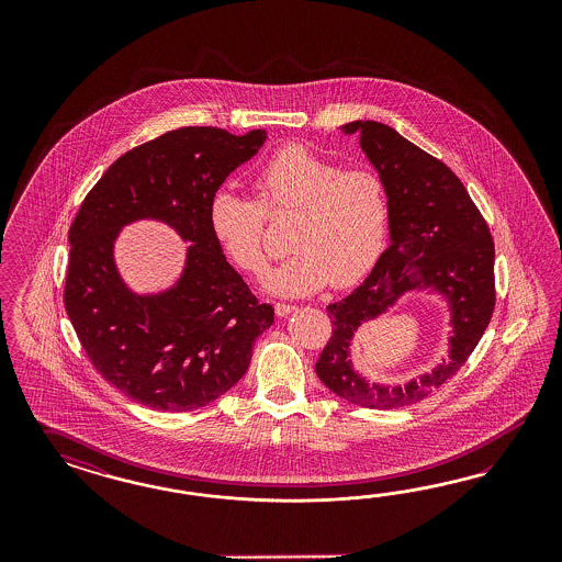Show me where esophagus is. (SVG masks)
Returning <instances> with one entry per match:
<instances>
[{"label":"esophagus","instance_id":"34e87169","mask_svg":"<svg viewBox=\"0 0 562 562\" xmlns=\"http://www.w3.org/2000/svg\"><path fill=\"white\" fill-rule=\"evenodd\" d=\"M273 308H276V315H278V317H286V315H290V313H294V311H296V305H286V303H276V305H273Z\"/></svg>","mask_w":562,"mask_h":562}]
</instances>
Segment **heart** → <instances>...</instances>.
<instances>
[{
	"mask_svg": "<svg viewBox=\"0 0 562 562\" xmlns=\"http://www.w3.org/2000/svg\"><path fill=\"white\" fill-rule=\"evenodd\" d=\"M256 188L261 205L233 188L216 189L207 222L238 268L261 276L268 268L262 207L299 214L289 240L294 254L268 276L270 292L306 296L327 284L348 289L373 270L390 221L385 183L374 170L341 169L303 146H286L257 170Z\"/></svg>",
	"mask_w": 562,
	"mask_h": 562,
	"instance_id": "1",
	"label": "heart"
}]
</instances>
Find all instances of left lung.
I'll return each instance as SVG.
<instances>
[{
  "label": "left lung",
  "instance_id": "8db88e82",
  "mask_svg": "<svg viewBox=\"0 0 562 562\" xmlns=\"http://www.w3.org/2000/svg\"><path fill=\"white\" fill-rule=\"evenodd\" d=\"M341 132L358 134L362 153L385 183L390 247L352 294L327 306L334 329L315 371L325 387L350 404L404 408L458 373L491 324L496 301L493 237L463 183L439 158L376 121H352ZM425 288L442 293L450 305V360L406 386H369L349 360L357 327L402 293Z\"/></svg>",
  "mask_w": 562,
  "mask_h": 562
}]
</instances>
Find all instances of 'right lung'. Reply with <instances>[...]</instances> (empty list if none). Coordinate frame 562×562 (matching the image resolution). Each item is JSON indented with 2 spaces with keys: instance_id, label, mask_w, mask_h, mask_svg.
<instances>
[{
  "instance_id": "right-lung-1",
  "label": "right lung",
  "mask_w": 562,
  "mask_h": 562,
  "mask_svg": "<svg viewBox=\"0 0 562 562\" xmlns=\"http://www.w3.org/2000/svg\"><path fill=\"white\" fill-rule=\"evenodd\" d=\"M266 137V130L167 132L120 156L71 222L69 322L94 369L146 408L189 412L218 400L247 373L257 336L273 324V306L251 294L207 222L212 193ZM136 220L165 221L190 243L182 278L158 295L127 290L114 266V238Z\"/></svg>"
}]
</instances>
